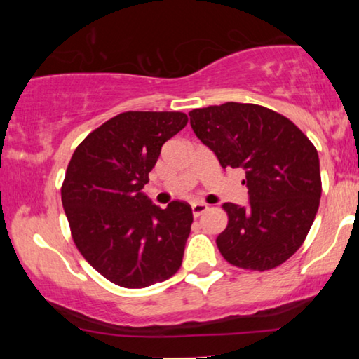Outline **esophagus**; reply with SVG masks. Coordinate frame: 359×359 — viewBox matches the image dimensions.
<instances>
[{
    "label": "esophagus",
    "mask_w": 359,
    "mask_h": 359,
    "mask_svg": "<svg viewBox=\"0 0 359 359\" xmlns=\"http://www.w3.org/2000/svg\"><path fill=\"white\" fill-rule=\"evenodd\" d=\"M191 209H193V215H194V217H199L201 214H204L205 210L209 209V205L204 204V203H194L193 205H191Z\"/></svg>",
    "instance_id": "obj_1"
}]
</instances>
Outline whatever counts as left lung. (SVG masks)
<instances>
[{
	"label": "left lung",
	"instance_id": "obj_1",
	"mask_svg": "<svg viewBox=\"0 0 359 359\" xmlns=\"http://www.w3.org/2000/svg\"><path fill=\"white\" fill-rule=\"evenodd\" d=\"M189 121L224 170L245 171L250 203L222 205L229 224L215 240L219 252L233 266L253 271L283 264L304 243L318 210L316 147L292 121L258 104L201 107Z\"/></svg>",
	"mask_w": 359,
	"mask_h": 359
}]
</instances>
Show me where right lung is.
Listing matches in <instances>:
<instances>
[{"instance_id":"1","label":"right lung","mask_w":359,"mask_h":359,"mask_svg":"<svg viewBox=\"0 0 359 359\" xmlns=\"http://www.w3.org/2000/svg\"><path fill=\"white\" fill-rule=\"evenodd\" d=\"M188 124L184 112L127 111L76 147L62 184L72 237L88 263L117 286L173 276L193 224L188 203L161 209L142 193L161 147Z\"/></svg>"}]
</instances>
